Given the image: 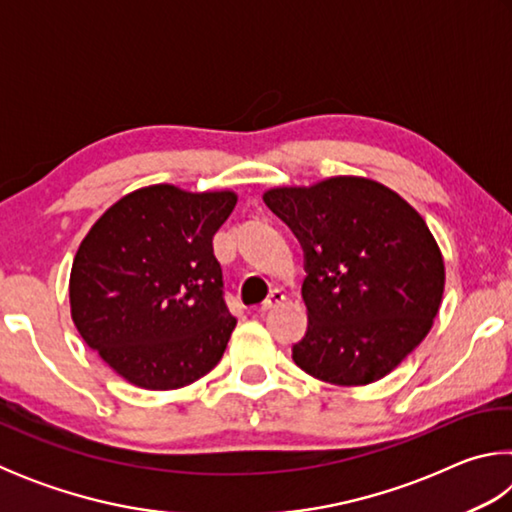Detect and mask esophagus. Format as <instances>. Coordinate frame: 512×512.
<instances>
[{
	"label": "esophagus",
	"instance_id": "obj_1",
	"mask_svg": "<svg viewBox=\"0 0 512 512\" xmlns=\"http://www.w3.org/2000/svg\"><path fill=\"white\" fill-rule=\"evenodd\" d=\"M284 300H287V296H284V293H282L280 289L271 291V296H268V298L262 302V307H259V314H268V311H271V309L280 307Z\"/></svg>",
	"mask_w": 512,
	"mask_h": 512
}]
</instances>
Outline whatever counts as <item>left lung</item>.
<instances>
[{"label":"left lung","instance_id":"8db88e82","mask_svg":"<svg viewBox=\"0 0 512 512\" xmlns=\"http://www.w3.org/2000/svg\"><path fill=\"white\" fill-rule=\"evenodd\" d=\"M264 203L305 248L307 334L296 366L334 386H366L429 334L445 291V259L420 212L391 187L332 176L271 187Z\"/></svg>","mask_w":512,"mask_h":512}]
</instances>
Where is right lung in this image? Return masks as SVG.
<instances>
[{
	"instance_id": "obj_1",
	"label": "right lung",
	"mask_w": 512,
	"mask_h": 512,
	"mask_svg": "<svg viewBox=\"0 0 512 512\" xmlns=\"http://www.w3.org/2000/svg\"><path fill=\"white\" fill-rule=\"evenodd\" d=\"M232 189L149 185L103 212L76 250L69 311L83 341L128 384L176 391L221 361L237 318L212 239Z\"/></svg>"
}]
</instances>
